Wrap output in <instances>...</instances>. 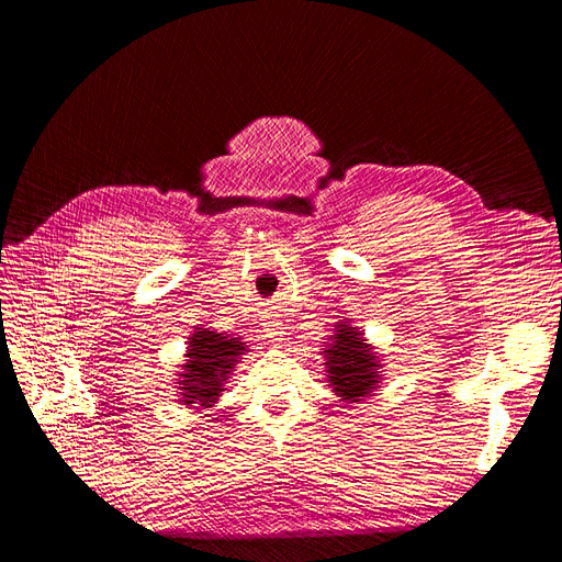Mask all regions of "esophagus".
Wrapping results in <instances>:
<instances>
[{"label": "esophagus", "mask_w": 562, "mask_h": 562, "mask_svg": "<svg viewBox=\"0 0 562 562\" xmlns=\"http://www.w3.org/2000/svg\"><path fill=\"white\" fill-rule=\"evenodd\" d=\"M267 335L274 337V339H281V328L277 326V323H271V326H267Z\"/></svg>", "instance_id": "34e87169"}]
</instances>
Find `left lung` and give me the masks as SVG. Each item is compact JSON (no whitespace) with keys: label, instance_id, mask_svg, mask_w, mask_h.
<instances>
[{"label":"left lung","instance_id":"1","mask_svg":"<svg viewBox=\"0 0 562 562\" xmlns=\"http://www.w3.org/2000/svg\"><path fill=\"white\" fill-rule=\"evenodd\" d=\"M333 335V345L326 349L328 382L342 401H361L378 384V359L370 353V347L361 333L349 326H339Z\"/></svg>","mask_w":562,"mask_h":562}]
</instances>
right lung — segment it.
Returning a JSON list of instances; mask_svg holds the SVG:
<instances>
[{
  "instance_id": "right-lung-1",
  "label": "right lung",
  "mask_w": 562,
  "mask_h": 562,
  "mask_svg": "<svg viewBox=\"0 0 562 562\" xmlns=\"http://www.w3.org/2000/svg\"><path fill=\"white\" fill-rule=\"evenodd\" d=\"M244 345L239 337H227L223 333H213L199 328L194 337H190V349H187V361L182 366L184 375L178 384H182L184 405H206L211 407L217 396L220 386L227 380L239 353H244Z\"/></svg>"
}]
</instances>
